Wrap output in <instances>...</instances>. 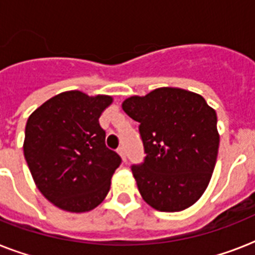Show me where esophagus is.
<instances>
[{
  "label": "esophagus",
  "mask_w": 255,
  "mask_h": 255,
  "mask_svg": "<svg viewBox=\"0 0 255 255\" xmlns=\"http://www.w3.org/2000/svg\"><path fill=\"white\" fill-rule=\"evenodd\" d=\"M118 153H119V155L122 156V159L126 161V159H127V156H126V148H124V147L118 148Z\"/></svg>",
  "instance_id": "34e87169"
}]
</instances>
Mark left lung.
I'll use <instances>...</instances> for the list:
<instances>
[{"label":"left lung","instance_id":"8db88e82","mask_svg":"<svg viewBox=\"0 0 255 255\" xmlns=\"http://www.w3.org/2000/svg\"><path fill=\"white\" fill-rule=\"evenodd\" d=\"M139 122L144 163L132 165L141 197L160 212H180L201 197L217 161V115L198 94L156 88L122 104Z\"/></svg>","mask_w":255,"mask_h":255}]
</instances>
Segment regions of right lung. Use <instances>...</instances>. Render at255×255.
I'll list each match as a JSON object with an SVG mask.
<instances>
[{
	"label": "right lung",
	"instance_id": "right-lung-1",
	"mask_svg": "<svg viewBox=\"0 0 255 255\" xmlns=\"http://www.w3.org/2000/svg\"><path fill=\"white\" fill-rule=\"evenodd\" d=\"M108 95L66 91L53 96L29 116L23 155L35 185L59 209L83 213L107 196L111 177L122 163L106 147L102 112Z\"/></svg>",
	"mask_w": 255,
	"mask_h": 255
}]
</instances>
